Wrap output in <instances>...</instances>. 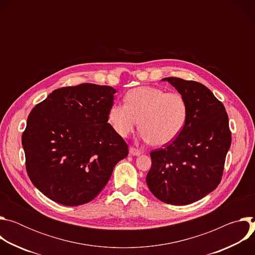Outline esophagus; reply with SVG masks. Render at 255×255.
<instances>
[{
	"label": "esophagus",
	"instance_id": "obj_1",
	"mask_svg": "<svg viewBox=\"0 0 255 255\" xmlns=\"http://www.w3.org/2000/svg\"><path fill=\"white\" fill-rule=\"evenodd\" d=\"M129 153H130L131 155L138 156V155L141 154V151L138 150V149H136V148H134V147H130V148H129Z\"/></svg>",
	"mask_w": 255,
	"mask_h": 255
}]
</instances>
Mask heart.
<instances>
[{"instance_id": "obj_1", "label": "heart", "mask_w": 255, "mask_h": 255, "mask_svg": "<svg viewBox=\"0 0 255 255\" xmlns=\"http://www.w3.org/2000/svg\"><path fill=\"white\" fill-rule=\"evenodd\" d=\"M125 104L115 103L108 113L114 131L127 137L138 126L140 136L154 145L172 142L186 126L189 107L184 96L154 87H139L125 95Z\"/></svg>"}]
</instances>
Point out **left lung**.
<instances>
[{"mask_svg": "<svg viewBox=\"0 0 255 255\" xmlns=\"http://www.w3.org/2000/svg\"><path fill=\"white\" fill-rule=\"evenodd\" d=\"M188 103L185 128L166 147L150 153L146 176L150 192L170 205H189L213 192L223 174L231 145L229 120L223 104L204 85L164 78Z\"/></svg>", "mask_w": 255, "mask_h": 255, "instance_id": "8db88e82", "label": "left lung"}]
</instances>
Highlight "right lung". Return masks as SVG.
I'll return each mask as SVG.
<instances>
[{
	"label": "right lung",
	"mask_w": 255,
	"mask_h": 255,
	"mask_svg": "<svg viewBox=\"0 0 255 255\" xmlns=\"http://www.w3.org/2000/svg\"><path fill=\"white\" fill-rule=\"evenodd\" d=\"M116 90L83 84L53 91L36 105L22 135L27 173L44 196L64 206L95 199L128 146L108 113Z\"/></svg>",
	"instance_id": "add662e5"
}]
</instances>
